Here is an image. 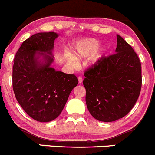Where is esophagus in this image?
Listing matches in <instances>:
<instances>
[{
    "label": "esophagus",
    "mask_w": 155,
    "mask_h": 155,
    "mask_svg": "<svg viewBox=\"0 0 155 155\" xmlns=\"http://www.w3.org/2000/svg\"><path fill=\"white\" fill-rule=\"evenodd\" d=\"M78 79H79V84L82 83V81H83V79H82V77H81V76H79V77L78 78Z\"/></svg>",
    "instance_id": "esophagus-1"
}]
</instances>
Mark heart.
I'll use <instances>...</instances> for the list:
<instances>
[{
    "mask_svg": "<svg viewBox=\"0 0 155 155\" xmlns=\"http://www.w3.org/2000/svg\"><path fill=\"white\" fill-rule=\"evenodd\" d=\"M100 45V42L94 39H85L79 43H77L75 46L73 52L76 58H87L92 54L94 52L95 53L91 56L92 61H96L102 54V50H97ZM67 60L70 64L75 65L76 64V60L73 56L68 54L67 56Z\"/></svg>",
    "mask_w": 155,
    "mask_h": 155,
    "instance_id": "obj_1",
    "label": "heart"
}]
</instances>
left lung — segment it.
Listing matches in <instances>:
<instances>
[{
  "mask_svg": "<svg viewBox=\"0 0 155 155\" xmlns=\"http://www.w3.org/2000/svg\"><path fill=\"white\" fill-rule=\"evenodd\" d=\"M141 73L137 53L117 34L115 54L101 58L84 73L85 101L91 115L104 122L125 116L140 96Z\"/></svg>",
  "mask_w": 155,
  "mask_h": 155,
  "instance_id": "obj_1",
  "label": "left lung"
}]
</instances>
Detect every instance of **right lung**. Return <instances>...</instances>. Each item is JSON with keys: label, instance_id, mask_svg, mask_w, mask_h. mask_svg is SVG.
<instances>
[{"label": "right lung", "instance_id": "1", "mask_svg": "<svg viewBox=\"0 0 155 155\" xmlns=\"http://www.w3.org/2000/svg\"><path fill=\"white\" fill-rule=\"evenodd\" d=\"M58 37L54 32L34 34L23 42L14 58L15 98L30 117L40 122L51 121L60 115L70 92L79 83L75 75L51 67Z\"/></svg>", "mask_w": 155, "mask_h": 155}]
</instances>
